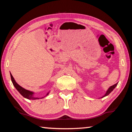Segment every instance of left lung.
<instances>
[{
  "label": "left lung",
  "instance_id": "1",
  "mask_svg": "<svg viewBox=\"0 0 132 132\" xmlns=\"http://www.w3.org/2000/svg\"><path fill=\"white\" fill-rule=\"evenodd\" d=\"M117 84H118V83H117V84H114V85H113V86H111L110 87H109L108 89V90L106 91V93L105 94V95H104V96H102V97H101V98H103V97H106V96H107V95H108L109 94H110L112 91L113 90V89H114L116 87H117Z\"/></svg>",
  "mask_w": 132,
  "mask_h": 132
}]
</instances>
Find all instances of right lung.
Wrapping results in <instances>:
<instances>
[{"instance_id":"1","label":"right lung","mask_w":132,"mask_h":132,"mask_svg":"<svg viewBox=\"0 0 132 132\" xmlns=\"http://www.w3.org/2000/svg\"><path fill=\"white\" fill-rule=\"evenodd\" d=\"M10 77H11V79H12V81L13 84V86L15 87V88L17 89V90L19 91V92L20 93V94L23 96L24 98H27L28 100H38V99H41V98H43L44 97H45L46 96H47L49 93H50V91L46 94V95L45 96H44V97H41V98H38V97H36L34 95V93L32 92V91H29L26 90V89L20 86L19 84H18L17 83V82L15 81V80L14 79V77H13V76L12 74L10 73Z\"/></svg>"}]
</instances>
